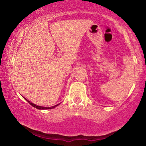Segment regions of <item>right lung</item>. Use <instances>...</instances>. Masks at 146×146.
<instances>
[{
  "label": "right lung",
  "instance_id": "1",
  "mask_svg": "<svg viewBox=\"0 0 146 146\" xmlns=\"http://www.w3.org/2000/svg\"><path fill=\"white\" fill-rule=\"evenodd\" d=\"M26 100H27L28 102H29L30 104H31V106H33L34 107V108H37V109H38V110H48V109H52V108H55V107H56L57 106H58L59 104H57V105H55V106H52V107H43V106H37V105H36V104H33V103H32L31 102H30V101H29L27 99H26V98H25Z\"/></svg>",
  "mask_w": 146,
  "mask_h": 146
}]
</instances>
